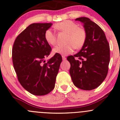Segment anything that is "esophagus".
<instances>
[{"label": "esophagus", "mask_w": 120, "mask_h": 120, "mask_svg": "<svg viewBox=\"0 0 120 120\" xmlns=\"http://www.w3.org/2000/svg\"><path fill=\"white\" fill-rule=\"evenodd\" d=\"M62 60H66V57H65V56H62Z\"/></svg>", "instance_id": "1"}]
</instances>
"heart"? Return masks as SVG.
Here are the masks:
<instances>
[{
  "mask_svg": "<svg viewBox=\"0 0 120 120\" xmlns=\"http://www.w3.org/2000/svg\"><path fill=\"white\" fill-rule=\"evenodd\" d=\"M56 30L68 34L66 39V45H58L53 49L55 53L67 55L73 52L74 48L80 49L86 42L87 34L84 29L79 27L78 24L73 21L67 20L58 23L54 26ZM44 38L50 45H55L56 42V35L52 29H48L45 31Z\"/></svg>",
  "mask_w": 120,
  "mask_h": 120,
  "instance_id": "heart-1",
  "label": "heart"
}]
</instances>
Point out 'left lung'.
I'll list each match as a JSON object with an SVG mask.
<instances>
[{"instance_id": "obj_1", "label": "left lung", "mask_w": 120, "mask_h": 120, "mask_svg": "<svg viewBox=\"0 0 120 120\" xmlns=\"http://www.w3.org/2000/svg\"><path fill=\"white\" fill-rule=\"evenodd\" d=\"M82 22L87 34L80 52L69 56V72L74 85L83 90L98 87L106 78L110 62V47L105 34L98 24L87 17L75 19Z\"/></svg>"}]
</instances>
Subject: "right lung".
<instances>
[{"label":"right lung","instance_id":"obj_1","mask_svg":"<svg viewBox=\"0 0 120 120\" xmlns=\"http://www.w3.org/2000/svg\"><path fill=\"white\" fill-rule=\"evenodd\" d=\"M52 23H33L16 37L12 50L14 68L19 83L31 94L44 96L55 88L56 79L62 61L56 53L44 60L52 49L44 38Z\"/></svg>","mask_w":120,"mask_h":120}]
</instances>
